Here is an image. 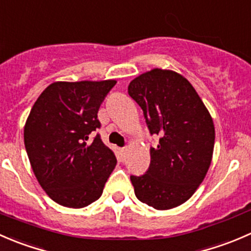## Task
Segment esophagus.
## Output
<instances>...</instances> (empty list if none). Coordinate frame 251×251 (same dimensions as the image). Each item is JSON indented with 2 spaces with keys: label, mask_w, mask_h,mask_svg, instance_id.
Instances as JSON below:
<instances>
[{
  "label": "esophagus",
  "mask_w": 251,
  "mask_h": 251,
  "mask_svg": "<svg viewBox=\"0 0 251 251\" xmlns=\"http://www.w3.org/2000/svg\"><path fill=\"white\" fill-rule=\"evenodd\" d=\"M121 152H122V155H126V148H123L122 150H121Z\"/></svg>",
  "instance_id": "esophagus-1"
}]
</instances>
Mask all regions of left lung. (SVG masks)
Instances as JSON below:
<instances>
[{
  "mask_svg": "<svg viewBox=\"0 0 251 251\" xmlns=\"http://www.w3.org/2000/svg\"><path fill=\"white\" fill-rule=\"evenodd\" d=\"M128 94L144 112L151 134L161 136L150 149L151 162L140 177L130 176L135 197L156 210L184 204L209 171L215 126L209 110L182 74L153 68L129 83Z\"/></svg>",
  "mask_w": 251,
  "mask_h": 251,
  "instance_id": "1",
  "label": "left lung"
}]
</instances>
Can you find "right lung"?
<instances>
[{"label": "right lung", "mask_w": 251, "mask_h": 251, "mask_svg": "<svg viewBox=\"0 0 251 251\" xmlns=\"http://www.w3.org/2000/svg\"><path fill=\"white\" fill-rule=\"evenodd\" d=\"M117 80L54 81L34 103L24 144L39 184L57 204L81 209L101 197L117 160L99 135L98 111Z\"/></svg>", "instance_id": "1"}]
</instances>
